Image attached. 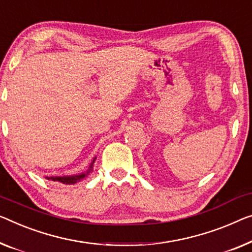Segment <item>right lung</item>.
Masks as SVG:
<instances>
[{
	"label": "right lung",
	"mask_w": 252,
	"mask_h": 252,
	"mask_svg": "<svg viewBox=\"0 0 252 252\" xmlns=\"http://www.w3.org/2000/svg\"><path fill=\"white\" fill-rule=\"evenodd\" d=\"M96 158H94L93 163L90 164V166L88 168L87 172H85V173H81L79 175H71V176H51V178H46L47 180H51V181H54V182H60V183H63V185H74V183H78L82 181V180L87 179V176L89 175L90 172H92V168H93V164L95 162Z\"/></svg>",
	"instance_id": "add662e5"
}]
</instances>
